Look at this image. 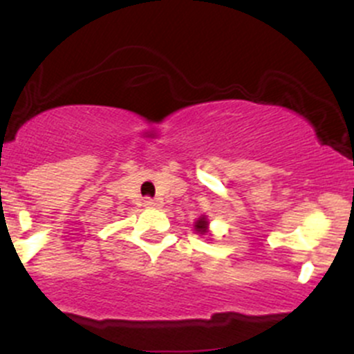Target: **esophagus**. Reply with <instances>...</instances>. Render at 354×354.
<instances>
[{
    "instance_id": "esophagus-1",
    "label": "esophagus",
    "mask_w": 354,
    "mask_h": 354,
    "mask_svg": "<svg viewBox=\"0 0 354 354\" xmlns=\"http://www.w3.org/2000/svg\"><path fill=\"white\" fill-rule=\"evenodd\" d=\"M144 205L145 207H159L160 202H159V200H154V198H145Z\"/></svg>"
}]
</instances>
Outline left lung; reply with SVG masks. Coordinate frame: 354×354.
<instances>
[{
	"label": "left lung",
	"mask_w": 354,
	"mask_h": 354,
	"mask_svg": "<svg viewBox=\"0 0 354 354\" xmlns=\"http://www.w3.org/2000/svg\"><path fill=\"white\" fill-rule=\"evenodd\" d=\"M194 227H195V231H197V233L200 234V236H203V234L209 233V221H207V217L205 216L198 217Z\"/></svg>",
	"instance_id": "obj_1"
}]
</instances>
